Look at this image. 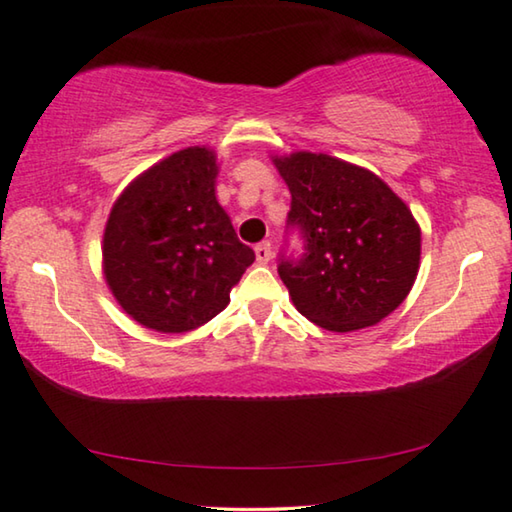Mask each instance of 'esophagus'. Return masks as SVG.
I'll return each mask as SVG.
<instances>
[{"mask_svg": "<svg viewBox=\"0 0 512 512\" xmlns=\"http://www.w3.org/2000/svg\"><path fill=\"white\" fill-rule=\"evenodd\" d=\"M254 251H256V261L258 263H261V265L270 263V258H272V245H270V242H258V245L254 247Z\"/></svg>", "mask_w": 512, "mask_h": 512, "instance_id": "1", "label": "esophagus"}]
</instances>
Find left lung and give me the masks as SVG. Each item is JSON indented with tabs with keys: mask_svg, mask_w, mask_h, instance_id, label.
<instances>
[{
	"mask_svg": "<svg viewBox=\"0 0 512 512\" xmlns=\"http://www.w3.org/2000/svg\"><path fill=\"white\" fill-rule=\"evenodd\" d=\"M290 190L279 277L297 311L329 332L371 327L398 309L419 272L421 231L410 208L371 171L322 153L277 157Z\"/></svg>",
	"mask_w": 512,
	"mask_h": 512,
	"instance_id": "obj_1",
	"label": "left lung"
}]
</instances>
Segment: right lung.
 Instances as JSON below:
<instances>
[{"mask_svg": "<svg viewBox=\"0 0 512 512\" xmlns=\"http://www.w3.org/2000/svg\"><path fill=\"white\" fill-rule=\"evenodd\" d=\"M215 176L212 151L185 148L114 203L102 242L105 279L139 325L164 334L206 325L256 261L217 203Z\"/></svg>", "mask_w": 512, "mask_h": 512, "instance_id": "add662e5", "label": "right lung"}]
</instances>
